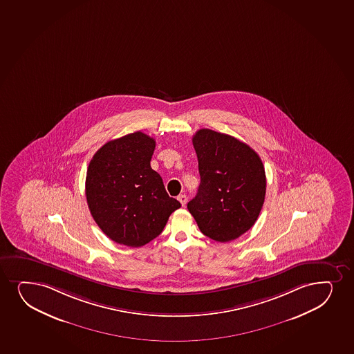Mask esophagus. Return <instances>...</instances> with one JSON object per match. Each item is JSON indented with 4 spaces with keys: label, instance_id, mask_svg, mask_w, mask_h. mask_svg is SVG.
<instances>
[{
    "label": "esophagus",
    "instance_id": "obj_1",
    "mask_svg": "<svg viewBox=\"0 0 354 354\" xmlns=\"http://www.w3.org/2000/svg\"><path fill=\"white\" fill-rule=\"evenodd\" d=\"M178 200H179L180 203H181V205H183V206H185V205H186V203H187V196H185V194H181V196H178Z\"/></svg>",
    "mask_w": 354,
    "mask_h": 354
}]
</instances>
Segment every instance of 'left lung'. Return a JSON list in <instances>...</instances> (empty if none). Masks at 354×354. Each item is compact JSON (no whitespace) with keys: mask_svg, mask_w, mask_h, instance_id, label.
Returning a JSON list of instances; mask_svg holds the SVG:
<instances>
[{"mask_svg":"<svg viewBox=\"0 0 354 354\" xmlns=\"http://www.w3.org/2000/svg\"><path fill=\"white\" fill-rule=\"evenodd\" d=\"M200 186L187 204L200 231L233 241L254 226L266 199V171L252 148L237 138L200 129L193 136Z\"/></svg>","mask_w":354,"mask_h":354,"instance_id":"1","label":"left lung"}]
</instances>
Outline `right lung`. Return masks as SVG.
Returning a JSON list of instances; mask_svg holds the SVG:
<instances>
[{"instance_id":"right-lung-1","label":"right lung","mask_w":354,"mask_h":354,"mask_svg":"<svg viewBox=\"0 0 354 354\" xmlns=\"http://www.w3.org/2000/svg\"><path fill=\"white\" fill-rule=\"evenodd\" d=\"M154 149V138L136 131L105 143L88 165V209L100 230L118 244L138 248L149 243L181 207L150 167Z\"/></svg>"}]
</instances>
